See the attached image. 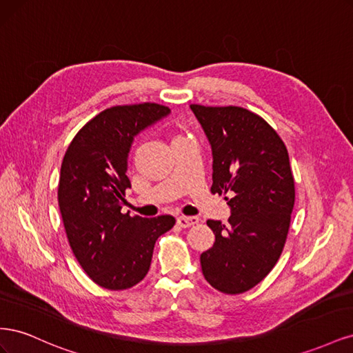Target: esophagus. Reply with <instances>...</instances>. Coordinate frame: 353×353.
I'll list each match as a JSON object with an SVG mask.
<instances>
[{"label": "esophagus", "instance_id": "1", "mask_svg": "<svg viewBox=\"0 0 353 353\" xmlns=\"http://www.w3.org/2000/svg\"><path fill=\"white\" fill-rule=\"evenodd\" d=\"M176 222H178V225L181 228H188V227L194 225V223L199 222V216H184L183 215V216H178Z\"/></svg>", "mask_w": 353, "mask_h": 353}]
</instances>
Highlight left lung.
<instances>
[{
    "instance_id": "1",
    "label": "left lung",
    "mask_w": 353,
    "mask_h": 353,
    "mask_svg": "<svg viewBox=\"0 0 353 353\" xmlns=\"http://www.w3.org/2000/svg\"><path fill=\"white\" fill-rule=\"evenodd\" d=\"M212 147L213 194L231 208L228 225L208 221L215 243L200 256L206 281L240 294L271 272L284 249L294 206L287 148L259 114L237 105L191 104Z\"/></svg>"
}]
</instances>
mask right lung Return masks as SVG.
Listing matches in <instances>:
<instances>
[{
  "label": "right lung",
  "instance_id": "right-lung-1",
  "mask_svg": "<svg viewBox=\"0 0 353 353\" xmlns=\"http://www.w3.org/2000/svg\"><path fill=\"white\" fill-rule=\"evenodd\" d=\"M170 113L141 103L105 109L82 126L63 157L59 206L74 258L90 279L108 290H125L150 270L156 240L175 218L122 213L128 154L134 137Z\"/></svg>",
  "mask_w": 353,
  "mask_h": 353
}]
</instances>
